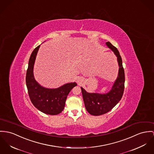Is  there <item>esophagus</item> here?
Wrapping results in <instances>:
<instances>
[{
	"label": "esophagus",
	"instance_id": "obj_1",
	"mask_svg": "<svg viewBox=\"0 0 154 154\" xmlns=\"http://www.w3.org/2000/svg\"><path fill=\"white\" fill-rule=\"evenodd\" d=\"M82 82V79L81 77H78L77 79V83L79 84H80V83Z\"/></svg>",
	"mask_w": 154,
	"mask_h": 154
}]
</instances>
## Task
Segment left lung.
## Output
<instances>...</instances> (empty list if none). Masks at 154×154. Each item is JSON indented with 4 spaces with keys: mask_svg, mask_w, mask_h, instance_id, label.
Returning a JSON list of instances; mask_svg holds the SVG:
<instances>
[{
    "mask_svg": "<svg viewBox=\"0 0 154 154\" xmlns=\"http://www.w3.org/2000/svg\"><path fill=\"white\" fill-rule=\"evenodd\" d=\"M106 45L117 57L119 70L118 77L114 83L111 90L107 93H90L81 87L83 100L87 111L93 116H101L111 110L121 100L124 90L125 74L122 67V59L117 48L108 42Z\"/></svg>",
    "mask_w": 154,
    "mask_h": 154,
    "instance_id": "left-lung-1",
    "label": "left lung"
}]
</instances>
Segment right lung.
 Masks as SVG:
<instances>
[{
  "mask_svg": "<svg viewBox=\"0 0 154 154\" xmlns=\"http://www.w3.org/2000/svg\"><path fill=\"white\" fill-rule=\"evenodd\" d=\"M40 45L35 48L29 61L26 83L30 99L36 108L48 115H57L63 110L67 97L77 83H67L57 88L43 87L35 81L33 67Z\"/></svg>",
  "mask_w": 154,
  "mask_h": 154,
  "instance_id": "1",
  "label": "right lung"
}]
</instances>
